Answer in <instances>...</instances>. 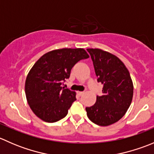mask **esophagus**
<instances>
[{
	"instance_id": "obj_1",
	"label": "esophagus",
	"mask_w": 154,
	"mask_h": 154,
	"mask_svg": "<svg viewBox=\"0 0 154 154\" xmlns=\"http://www.w3.org/2000/svg\"><path fill=\"white\" fill-rule=\"evenodd\" d=\"M84 93H85L84 91H78V92H77V94H78L80 96H82L84 94Z\"/></svg>"
}]
</instances>
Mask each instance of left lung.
<instances>
[{"mask_svg":"<svg viewBox=\"0 0 154 154\" xmlns=\"http://www.w3.org/2000/svg\"><path fill=\"white\" fill-rule=\"evenodd\" d=\"M97 82L103 85L101 96L93 106L86 107L88 119L99 126L120 120L131 104L133 84L130 72L116 56L98 48H88Z\"/></svg>","mask_w":154,"mask_h":154,"instance_id":"obj_1","label":"left lung"}]
</instances>
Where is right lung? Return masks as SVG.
Listing matches in <instances>:
<instances>
[{
	"label": "right lung",
	"mask_w": 154,
	"mask_h": 154,
	"mask_svg": "<svg viewBox=\"0 0 154 154\" xmlns=\"http://www.w3.org/2000/svg\"><path fill=\"white\" fill-rule=\"evenodd\" d=\"M88 57L83 48H63L46 53L38 59L25 81L27 103L37 117L54 123L67 116L76 100V93L62 85L69 78L74 65Z\"/></svg>",
	"instance_id": "add662e5"
}]
</instances>
